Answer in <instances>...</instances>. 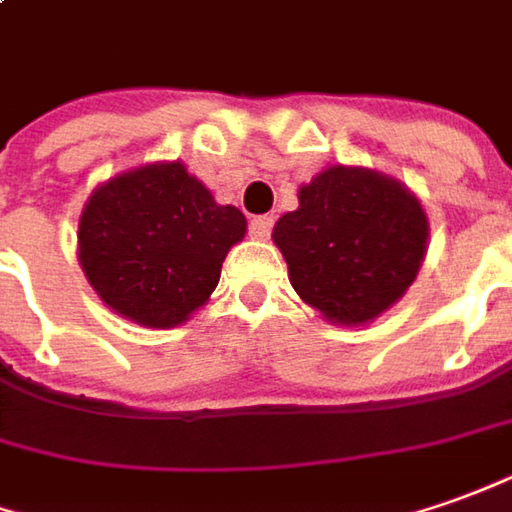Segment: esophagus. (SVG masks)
<instances>
[{"label": "esophagus", "mask_w": 512, "mask_h": 512, "mask_svg": "<svg viewBox=\"0 0 512 512\" xmlns=\"http://www.w3.org/2000/svg\"><path fill=\"white\" fill-rule=\"evenodd\" d=\"M271 227H274V218L271 215H255L249 221V232H252V238H257V241H266L271 235Z\"/></svg>", "instance_id": "obj_1"}]
</instances>
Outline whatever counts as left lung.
Wrapping results in <instances>:
<instances>
[{
	"label": "left lung",
	"mask_w": 512,
	"mask_h": 512,
	"mask_svg": "<svg viewBox=\"0 0 512 512\" xmlns=\"http://www.w3.org/2000/svg\"><path fill=\"white\" fill-rule=\"evenodd\" d=\"M271 238L302 302L328 322L367 325L415 283L429 246V218L392 176L333 165L300 187Z\"/></svg>",
	"instance_id": "8db88e82"
}]
</instances>
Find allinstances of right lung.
<instances>
[{"mask_svg": "<svg viewBox=\"0 0 512 512\" xmlns=\"http://www.w3.org/2000/svg\"><path fill=\"white\" fill-rule=\"evenodd\" d=\"M246 218L182 162L125 170L89 196L78 224V260L97 297L145 328H176L218 285Z\"/></svg>", "mask_w": 512, "mask_h": 512, "instance_id": "1", "label": "right lung"}]
</instances>
